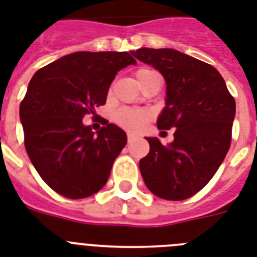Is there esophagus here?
I'll list each match as a JSON object with an SVG mask.
<instances>
[{"label": "esophagus", "instance_id": "1", "mask_svg": "<svg viewBox=\"0 0 257 257\" xmlns=\"http://www.w3.org/2000/svg\"><path fill=\"white\" fill-rule=\"evenodd\" d=\"M136 140V137L133 135H131V133H128V143L131 144V143H133V141H135Z\"/></svg>", "mask_w": 257, "mask_h": 257}]
</instances>
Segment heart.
<instances>
[{
	"label": "heart",
	"mask_w": 257,
	"mask_h": 257,
	"mask_svg": "<svg viewBox=\"0 0 257 257\" xmlns=\"http://www.w3.org/2000/svg\"><path fill=\"white\" fill-rule=\"evenodd\" d=\"M147 68H140L136 71V78L139 80L145 72H148ZM152 112L149 109H137V108H125V109L118 110L114 120L117 121L118 125H121L122 128L128 129L131 132H139L140 129L152 118Z\"/></svg>",
	"instance_id": "b5f03b06"
}]
</instances>
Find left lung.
Returning <instances> with one entry per match:
<instances>
[{
	"label": "left lung",
	"mask_w": 257,
	"mask_h": 257,
	"mask_svg": "<svg viewBox=\"0 0 257 257\" xmlns=\"http://www.w3.org/2000/svg\"><path fill=\"white\" fill-rule=\"evenodd\" d=\"M131 53L164 76L166 97L157 126L176 128L166 147L145 137L150 150L140 160L144 182L162 199H187L207 185L230 149L235 100L218 70L202 60L173 49Z\"/></svg>",
	"instance_id": "obj_1"
}]
</instances>
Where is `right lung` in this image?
Listing matches in <instances>:
<instances>
[{"mask_svg": "<svg viewBox=\"0 0 257 257\" xmlns=\"http://www.w3.org/2000/svg\"><path fill=\"white\" fill-rule=\"evenodd\" d=\"M136 64L117 51H79L38 70L20 107L25 147L42 179L71 199L87 198L107 183L126 133L108 124L92 132L83 117L104 105L118 71Z\"/></svg>", "mask_w": 257, "mask_h": 257, "instance_id": "obj_1", "label": "right lung"}]
</instances>
